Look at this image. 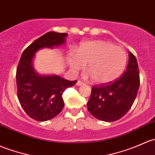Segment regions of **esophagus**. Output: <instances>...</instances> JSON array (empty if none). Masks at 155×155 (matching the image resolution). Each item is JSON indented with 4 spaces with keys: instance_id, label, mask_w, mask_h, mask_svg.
<instances>
[{
    "instance_id": "esophagus-1",
    "label": "esophagus",
    "mask_w": 155,
    "mask_h": 155,
    "mask_svg": "<svg viewBox=\"0 0 155 155\" xmlns=\"http://www.w3.org/2000/svg\"><path fill=\"white\" fill-rule=\"evenodd\" d=\"M76 84H77L78 86H80V85H82V84H84V83H83L82 81L80 80H78V82H76Z\"/></svg>"
}]
</instances>
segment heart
<instances>
[{
    "mask_svg": "<svg viewBox=\"0 0 155 155\" xmlns=\"http://www.w3.org/2000/svg\"><path fill=\"white\" fill-rule=\"evenodd\" d=\"M68 63L76 72L87 64L93 81L107 84L116 80L124 71L127 63L126 52L120 47L105 41H91L80 44L76 56L70 54Z\"/></svg>",
    "mask_w": 155,
    "mask_h": 155,
    "instance_id": "1",
    "label": "heart"
}]
</instances>
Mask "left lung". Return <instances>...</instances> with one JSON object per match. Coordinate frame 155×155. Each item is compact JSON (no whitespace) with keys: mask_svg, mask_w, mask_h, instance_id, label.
<instances>
[{"mask_svg":"<svg viewBox=\"0 0 155 155\" xmlns=\"http://www.w3.org/2000/svg\"><path fill=\"white\" fill-rule=\"evenodd\" d=\"M126 71L114 82L93 85L87 107L94 117L105 122L122 118L132 106L140 87V72L136 57L128 53Z\"/></svg>","mask_w":155,"mask_h":155,"instance_id":"left-lung-1","label":"left lung"}]
</instances>
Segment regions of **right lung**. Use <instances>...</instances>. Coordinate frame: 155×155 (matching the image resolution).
<instances>
[{
  "label": "right lung",
  "instance_id": "obj_1",
  "mask_svg": "<svg viewBox=\"0 0 155 155\" xmlns=\"http://www.w3.org/2000/svg\"><path fill=\"white\" fill-rule=\"evenodd\" d=\"M68 33L49 32L34 41L23 52L16 71L18 99L31 118L48 121L64 107L63 92L77 81H68L58 76H39L32 68L35 53L41 48H53L65 42Z\"/></svg>",
  "mask_w": 155,
  "mask_h": 155
}]
</instances>
